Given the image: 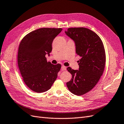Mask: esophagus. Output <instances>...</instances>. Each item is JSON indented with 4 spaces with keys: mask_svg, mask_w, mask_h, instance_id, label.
<instances>
[{
    "mask_svg": "<svg viewBox=\"0 0 124 124\" xmlns=\"http://www.w3.org/2000/svg\"><path fill=\"white\" fill-rule=\"evenodd\" d=\"M66 69H67V68H66V67H65V66H62V70H66Z\"/></svg>",
    "mask_w": 124,
    "mask_h": 124,
    "instance_id": "obj_1",
    "label": "esophagus"
}]
</instances>
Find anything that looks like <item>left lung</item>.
Here are the masks:
<instances>
[{
  "label": "left lung",
  "mask_w": 124,
  "mask_h": 124,
  "mask_svg": "<svg viewBox=\"0 0 124 124\" xmlns=\"http://www.w3.org/2000/svg\"><path fill=\"white\" fill-rule=\"evenodd\" d=\"M65 33L74 41L76 53L81 57L78 62L79 70L67 68L72 78L67 86L73 94L81 96L91 91L100 80L106 65V52L102 40L91 30L69 28Z\"/></svg>",
  "instance_id": "left-lung-1"
}]
</instances>
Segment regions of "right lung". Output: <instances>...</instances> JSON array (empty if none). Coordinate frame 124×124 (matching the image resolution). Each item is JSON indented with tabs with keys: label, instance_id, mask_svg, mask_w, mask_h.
Segmentation results:
<instances>
[{
	"label": "right lung",
	"instance_id": "obj_1",
	"mask_svg": "<svg viewBox=\"0 0 124 124\" xmlns=\"http://www.w3.org/2000/svg\"><path fill=\"white\" fill-rule=\"evenodd\" d=\"M62 28H41L26 35L18 46L17 63L25 84L36 93L50 89L57 77L61 65L47 62L53 40Z\"/></svg>",
	"mask_w": 124,
	"mask_h": 124
}]
</instances>
